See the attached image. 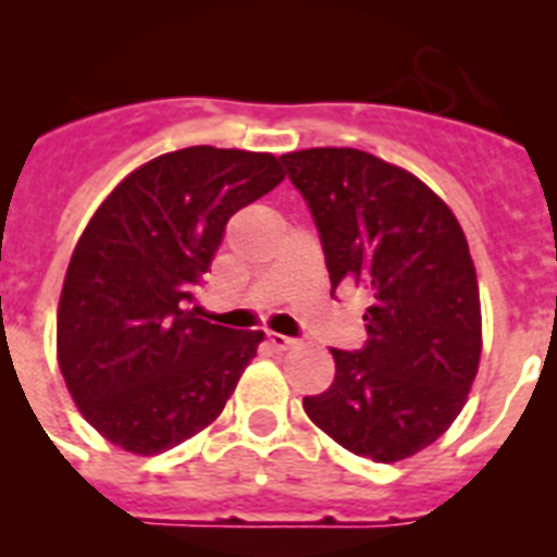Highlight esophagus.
I'll use <instances>...</instances> for the list:
<instances>
[{"label": "esophagus", "mask_w": 557, "mask_h": 557, "mask_svg": "<svg viewBox=\"0 0 557 557\" xmlns=\"http://www.w3.org/2000/svg\"><path fill=\"white\" fill-rule=\"evenodd\" d=\"M268 343L273 351H289V348L298 346V339L284 337V334H275V332H268Z\"/></svg>", "instance_id": "esophagus-1"}]
</instances>
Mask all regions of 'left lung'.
<instances>
[{
  "label": "left lung",
  "mask_w": 557,
  "mask_h": 557,
  "mask_svg": "<svg viewBox=\"0 0 557 557\" xmlns=\"http://www.w3.org/2000/svg\"><path fill=\"white\" fill-rule=\"evenodd\" d=\"M282 161L321 231L332 289L351 284L371 298L366 348H332V387L304 410L354 455L405 460L449 430L480 368L466 234L424 181L366 150L309 147Z\"/></svg>",
  "instance_id": "obj_1"
}]
</instances>
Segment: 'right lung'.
I'll return each instance as SVG.
<instances>
[{
  "label": "right lung",
  "mask_w": 557,
  "mask_h": 557,
  "mask_svg": "<svg viewBox=\"0 0 557 557\" xmlns=\"http://www.w3.org/2000/svg\"><path fill=\"white\" fill-rule=\"evenodd\" d=\"M282 181L273 152L184 147L91 214L58 301V366L113 446L161 455L218 421L264 334L200 321L189 304L231 214Z\"/></svg>",
  "instance_id": "obj_1"
}]
</instances>
